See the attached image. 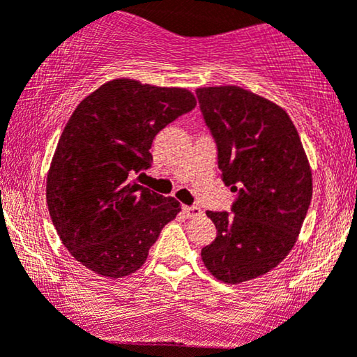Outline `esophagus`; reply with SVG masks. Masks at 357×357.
Listing matches in <instances>:
<instances>
[{"mask_svg": "<svg viewBox=\"0 0 357 357\" xmlns=\"http://www.w3.org/2000/svg\"><path fill=\"white\" fill-rule=\"evenodd\" d=\"M183 213H185L188 218H197L203 213V211L199 206H183Z\"/></svg>", "mask_w": 357, "mask_h": 357, "instance_id": "esophagus-1", "label": "esophagus"}]
</instances>
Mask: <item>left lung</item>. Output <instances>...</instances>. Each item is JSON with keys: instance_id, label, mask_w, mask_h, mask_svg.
<instances>
[{"instance_id": "1", "label": "left lung", "mask_w": 357, "mask_h": 357, "mask_svg": "<svg viewBox=\"0 0 357 357\" xmlns=\"http://www.w3.org/2000/svg\"><path fill=\"white\" fill-rule=\"evenodd\" d=\"M218 169L237 193L229 211H206L217 237L202 249L206 269L237 284L276 268L295 245L312 199V171L283 108L238 86L198 88Z\"/></svg>"}]
</instances>
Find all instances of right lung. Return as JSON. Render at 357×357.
<instances>
[{
	"instance_id": "add662e5",
	"label": "right lung",
	"mask_w": 357,
	"mask_h": 357,
	"mask_svg": "<svg viewBox=\"0 0 357 357\" xmlns=\"http://www.w3.org/2000/svg\"><path fill=\"white\" fill-rule=\"evenodd\" d=\"M197 107L188 89L113 79L66 123L47 174V205L76 261L101 276L135 273L179 202L135 181L151 167L154 137Z\"/></svg>"
}]
</instances>
